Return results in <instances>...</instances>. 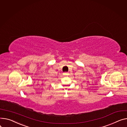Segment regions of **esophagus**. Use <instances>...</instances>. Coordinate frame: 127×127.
Instances as JSON below:
<instances>
[{
    "instance_id": "esophagus-1",
    "label": "esophagus",
    "mask_w": 127,
    "mask_h": 127,
    "mask_svg": "<svg viewBox=\"0 0 127 127\" xmlns=\"http://www.w3.org/2000/svg\"><path fill=\"white\" fill-rule=\"evenodd\" d=\"M64 75H68V73H67V72L64 73Z\"/></svg>"
}]
</instances>
